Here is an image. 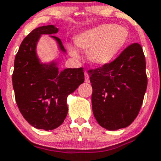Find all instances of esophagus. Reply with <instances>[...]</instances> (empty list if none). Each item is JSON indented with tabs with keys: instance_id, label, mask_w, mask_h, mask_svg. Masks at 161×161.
<instances>
[{
	"instance_id": "34e87169",
	"label": "esophagus",
	"mask_w": 161,
	"mask_h": 161,
	"mask_svg": "<svg viewBox=\"0 0 161 161\" xmlns=\"http://www.w3.org/2000/svg\"><path fill=\"white\" fill-rule=\"evenodd\" d=\"M84 77H85V82H86V83H88V82H90V79H89V75H88V74H87V73H86V72H85Z\"/></svg>"
}]
</instances>
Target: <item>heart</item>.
<instances>
[{
  "instance_id": "heart-1",
  "label": "heart",
  "mask_w": 161,
  "mask_h": 161,
  "mask_svg": "<svg viewBox=\"0 0 161 161\" xmlns=\"http://www.w3.org/2000/svg\"><path fill=\"white\" fill-rule=\"evenodd\" d=\"M74 40L77 47L86 52L92 65L102 66L110 63L126 47L130 32L125 26L103 23L77 34ZM66 47L71 57L79 58L75 46L68 44Z\"/></svg>"
}]
</instances>
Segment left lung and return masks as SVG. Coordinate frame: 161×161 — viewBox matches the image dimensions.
I'll return each mask as SVG.
<instances>
[{
  "label": "left lung",
  "mask_w": 161,
  "mask_h": 161,
  "mask_svg": "<svg viewBox=\"0 0 161 161\" xmlns=\"http://www.w3.org/2000/svg\"><path fill=\"white\" fill-rule=\"evenodd\" d=\"M92 111L108 130L125 128L135 121L147 86L146 61L140 44L128 46L111 63L88 70Z\"/></svg>",
  "instance_id": "1"
}]
</instances>
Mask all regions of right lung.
I'll return each instance as SVG.
<instances>
[{
  "label": "right lung",
  "instance_id": "add662e5",
  "mask_svg": "<svg viewBox=\"0 0 161 161\" xmlns=\"http://www.w3.org/2000/svg\"><path fill=\"white\" fill-rule=\"evenodd\" d=\"M55 25L40 26L32 31L19 47L14 69L13 87L19 111L30 125L52 130L63 123L67 116V97L84 82L82 68L59 70L58 61L43 63L37 55L42 35H48L58 48L66 53Z\"/></svg>",
  "mask_w": 161,
  "mask_h": 161
}]
</instances>
